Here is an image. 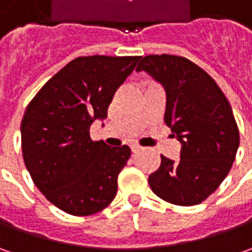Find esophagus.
<instances>
[{"label": "esophagus", "instance_id": "1", "mask_svg": "<svg viewBox=\"0 0 252 252\" xmlns=\"http://www.w3.org/2000/svg\"><path fill=\"white\" fill-rule=\"evenodd\" d=\"M130 149H131V153H133V154H136V153H139V151L141 150L140 146H136V144H134V146H131Z\"/></svg>", "mask_w": 252, "mask_h": 252}]
</instances>
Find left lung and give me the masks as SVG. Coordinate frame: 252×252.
<instances>
[{
  "instance_id": "left-lung-1",
  "label": "left lung",
  "mask_w": 252,
  "mask_h": 252,
  "mask_svg": "<svg viewBox=\"0 0 252 252\" xmlns=\"http://www.w3.org/2000/svg\"><path fill=\"white\" fill-rule=\"evenodd\" d=\"M164 87V121L181 141V158L161 156L160 168L149 177L151 190L178 206H193L212 195L237 154L240 133L233 109L216 81L190 60L150 54L136 68Z\"/></svg>"
}]
</instances>
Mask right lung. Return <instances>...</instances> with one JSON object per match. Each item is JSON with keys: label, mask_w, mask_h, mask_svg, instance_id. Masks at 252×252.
Instances as JSON below:
<instances>
[{"label": "right lung", "mask_w": 252, "mask_h": 252, "mask_svg": "<svg viewBox=\"0 0 252 252\" xmlns=\"http://www.w3.org/2000/svg\"><path fill=\"white\" fill-rule=\"evenodd\" d=\"M139 59L77 57L44 84L25 111V165L46 199L65 213L90 216L116 196L118 175L130 149L91 140L90 127L108 116L115 92Z\"/></svg>", "instance_id": "right-lung-1"}]
</instances>
